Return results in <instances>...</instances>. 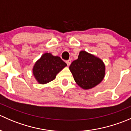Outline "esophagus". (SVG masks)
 Masks as SVG:
<instances>
[{
    "instance_id": "1",
    "label": "esophagus",
    "mask_w": 131,
    "mask_h": 131,
    "mask_svg": "<svg viewBox=\"0 0 131 131\" xmlns=\"http://www.w3.org/2000/svg\"><path fill=\"white\" fill-rule=\"evenodd\" d=\"M71 59H68V60H67V61H66V63H67V65L68 66H70V64H71Z\"/></svg>"
}]
</instances>
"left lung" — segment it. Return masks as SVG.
<instances>
[{
  "label": "left lung",
  "instance_id": "8db88e82",
  "mask_svg": "<svg viewBox=\"0 0 131 131\" xmlns=\"http://www.w3.org/2000/svg\"><path fill=\"white\" fill-rule=\"evenodd\" d=\"M69 69L77 84L85 90L98 85L105 75L103 61L85 51L79 52L78 59L72 62Z\"/></svg>",
  "mask_w": 131,
  "mask_h": 131
}]
</instances>
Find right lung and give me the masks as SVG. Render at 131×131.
I'll list each match as a JSON object with an SVG mask.
<instances>
[{"instance_id":"right-lung-1","label":"right lung","mask_w":131,"mask_h":131,"mask_svg":"<svg viewBox=\"0 0 131 131\" xmlns=\"http://www.w3.org/2000/svg\"><path fill=\"white\" fill-rule=\"evenodd\" d=\"M67 66L60 57L46 52L35 62L33 75L39 84H46L54 80L56 75Z\"/></svg>"}]
</instances>
